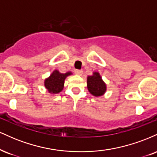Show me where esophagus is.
Returning <instances> with one entry per match:
<instances>
[{
  "instance_id": "1",
  "label": "esophagus",
  "mask_w": 157,
  "mask_h": 157,
  "mask_svg": "<svg viewBox=\"0 0 157 157\" xmlns=\"http://www.w3.org/2000/svg\"><path fill=\"white\" fill-rule=\"evenodd\" d=\"M75 73L77 75H82V70H79V69H76L75 71Z\"/></svg>"
}]
</instances>
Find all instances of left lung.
I'll use <instances>...</instances> for the list:
<instances>
[{
    "label": "left lung",
    "instance_id": "1",
    "mask_svg": "<svg viewBox=\"0 0 157 157\" xmlns=\"http://www.w3.org/2000/svg\"><path fill=\"white\" fill-rule=\"evenodd\" d=\"M87 88L91 94L95 97L103 95L106 91V84L102 80L99 72H93V75L87 77Z\"/></svg>",
    "mask_w": 157,
    "mask_h": 157
}]
</instances>
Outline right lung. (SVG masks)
<instances>
[{
	"label": "right lung",
	"mask_w": 157,
	"mask_h": 157,
	"mask_svg": "<svg viewBox=\"0 0 157 157\" xmlns=\"http://www.w3.org/2000/svg\"><path fill=\"white\" fill-rule=\"evenodd\" d=\"M71 71H68L65 74L59 72L57 70H55L52 75L44 81V85L46 89L51 94H58L64 87L65 79L68 76L71 75Z\"/></svg>",
	"instance_id": "add662e5"
}]
</instances>
